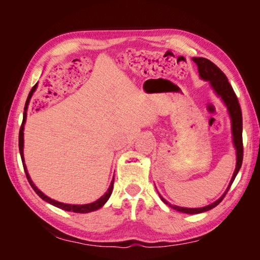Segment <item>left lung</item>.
Here are the masks:
<instances>
[{
    "mask_svg": "<svg viewBox=\"0 0 260 260\" xmlns=\"http://www.w3.org/2000/svg\"><path fill=\"white\" fill-rule=\"evenodd\" d=\"M193 61L199 67V73L201 78L205 80H209L210 84L218 95L221 96V99L224 101L225 105L228 106V109H229V113L232 119V133H233V142L234 146L237 148V167H235V171L233 174V177L230 181L229 187L226 188L225 193L220 198L218 201L215 203L210 204L208 206H205L203 208H183V207H178V206H172L169 204V206L172 207L174 209L184 212V214H200V212L207 211L209 209H212L216 207L218 204L221 202L225 194L229 191V188L231 187L233 181L237 177L238 172L242 166V161H243V138H242V131H243V120H242V111H241V106L239 103V100L237 98V94L233 91L232 85L228 81L226 76L222 73V70L220 69L218 66H216L214 62L210 61L207 58L204 57H193ZM160 199L162 200L164 203L168 204L166 201H165L161 196Z\"/></svg>",
    "mask_w": 260,
    "mask_h": 260,
    "instance_id": "obj_1",
    "label": "left lung"
}]
</instances>
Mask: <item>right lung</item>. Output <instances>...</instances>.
<instances>
[{"label": "right lung", "instance_id": "add662e5", "mask_svg": "<svg viewBox=\"0 0 260 260\" xmlns=\"http://www.w3.org/2000/svg\"><path fill=\"white\" fill-rule=\"evenodd\" d=\"M37 85H38V83H36V84L34 85V88L31 89V91H30V93H29L28 99H27V101H26L25 111H27V107H28V104H29V100H30L31 96H32V93H34L35 90L37 89ZM26 116H27V115H26V112H25V113H23L22 123H21V125H20V130H19V141H18V145H19V152H20V156H21V160H22V166H23V169H25V174H26L28 182L30 183L31 187L34 188V191H35L39 196H40V198H41L43 201L48 202V203L52 204V205L56 206V207H58V208H60V209H62V210H66V211H74V212H79V214H86V212L94 211V210H96V209H99V208H101L102 206H103L104 204L108 201L109 196H111V194H112V192H113L114 178H113V181H112L111 185H109V187H108L107 192H106L103 196H102L101 199H99L96 202L91 203V204H86V205H69V204L59 203V202H56V201H54V200L48 198V196L44 195L40 190H38V187L34 184V182H32V181H31V179H30V177H29V175H28L26 165H25V160H23V151H22V149H23V123H25V121H26Z\"/></svg>", "mask_w": 260, "mask_h": 260}]
</instances>
